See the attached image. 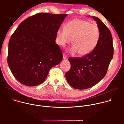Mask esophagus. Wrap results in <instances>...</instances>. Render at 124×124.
<instances>
[{"mask_svg":"<svg viewBox=\"0 0 124 124\" xmlns=\"http://www.w3.org/2000/svg\"><path fill=\"white\" fill-rule=\"evenodd\" d=\"M63 59H67V57L65 54H63Z\"/></svg>","mask_w":124,"mask_h":124,"instance_id":"obj_1","label":"esophagus"}]
</instances>
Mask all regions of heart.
Returning a JSON list of instances; mask_svg holds the SVG:
<instances>
[{
  "mask_svg": "<svg viewBox=\"0 0 124 124\" xmlns=\"http://www.w3.org/2000/svg\"><path fill=\"white\" fill-rule=\"evenodd\" d=\"M99 26L86 20L76 19L69 22L65 27H60L56 33V43L62 46L73 45L69 49L70 54L79 52L81 55L90 54L97 46L100 38Z\"/></svg>",
  "mask_w": 124,
  "mask_h": 124,
  "instance_id": "b5f03b06",
  "label": "heart"
}]
</instances>
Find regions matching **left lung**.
Returning a JSON list of instances; mask_svg holds the SVG:
<instances>
[{
    "instance_id": "left-lung-1",
    "label": "left lung",
    "mask_w": 124,
    "mask_h": 124,
    "mask_svg": "<svg viewBox=\"0 0 124 124\" xmlns=\"http://www.w3.org/2000/svg\"><path fill=\"white\" fill-rule=\"evenodd\" d=\"M101 32L99 42L90 54L81 57H69L70 68L65 74L69 84L77 89L92 87L106 75L113 55L112 36L109 29L98 17L92 16Z\"/></svg>"
}]
</instances>
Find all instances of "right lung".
I'll return each mask as SVG.
<instances>
[{"label": "right lung", "mask_w": 124, "mask_h": 124, "mask_svg": "<svg viewBox=\"0 0 124 124\" xmlns=\"http://www.w3.org/2000/svg\"><path fill=\"white\" fill-rule=\"evenodd\" d=\"M67 14L40 13L17 27L10 39L7 62L16 79L34 86L43 83L50 69L59 64L62 52L56 33Z\"/></svg>", "instance_id": "1"}]
</instances>
